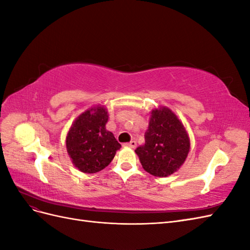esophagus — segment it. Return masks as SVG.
<instances>
[{
  "mask_svg": "<svg viewBox=\"0 0 250 250\" xmlns=\"http://www.w3.org/2000/svg\"><path fill=\"white\" fill-rule=\"evenodd\" d=\"M124 146L130 147V148H134L135 146H137V142H135V141H130L129 143H125Z\"/></svg>",
  "mask_w": 250,
  "mask_h": 250,
  "instance_id": "34e87169",
  "label": "esophagus"
}]
</instances>
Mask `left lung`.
<instances>
[{"mask_svg":"<svg viewBox=\"0 0 250 250\" xmlns=\"http://www.w3.org/2000/svg\"><path fill=\"white\" fill-rule=\"evenodd\" d=\"M190 151V139L183 123L169 108L153 109L145 144L135 150L144 170L166 177L176 172Z\"/></svg>","mask_w":250,"mask_h":250,"instance_id":"1","label":"left lung"}]
</instances>
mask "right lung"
<instances>
[{"label": "right lung", "instance_id": "add662e5", "mask_svg": "<svg viewBox=\"0 0 250 250\" xmlns=\"http://www.w3.org/2000/svg\"><path fill=\"white\" fill-rule=\"evenodd\" d=\"M108 115L104 107H94L80 115L66 137V150L75 167L84 173H96L110 164L121 148L107 131Z\"/></svg>", "mask_w": 250, "mask_h": 250}]
</instances>
